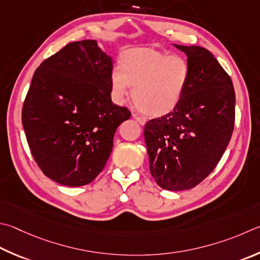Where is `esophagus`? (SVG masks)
Wrapping results in <instances>:
<instances>
[{"mask_svg":"<svg viewBox=\"0 0 260 260\" xmlns=\"http://www.w3.org/2000/svg\"><path fill=\"white\" fill-rule=\"evenodd\" d=\"M133 117L135 118V120L139 122V124H141V125H144L145 122H146V119L144 117H142V116H140V115H138V114H133Z\"/></svg>","mask_w":260,"mask_h":260,"instance_id":"34e87169","label":"esophagus"}]
</instances>
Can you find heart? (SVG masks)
<instances>
[{
  "label": "heart",
  "mask_w": 260,
  "mask_h": 260,
  "mask_svg": "<svg viewBox=\"0 0 260 260\" xmlns=\"http://www.w3.org/2000/svg\"><path fill=\"white\" fill-rule=\"evenodd\" d=\"M190 81L191 67L184 56L133 49L121 55L119 67L112 69L111 95L122 103L133 86L132 95L140 109L146 115L161 116L181 102Z\"/></svg>",
  "instance_id": "heart-1"
}]
</instances>
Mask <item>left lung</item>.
Here are the masks:
<instances>
[{"instance_id":"left-lung-1","label":"left lung","mask_w":260,"mask_h":260,"mask_svg":"<svg viewBox=\"0 0 260 260\" xmlns=\"http://www.w3.org/2000/svg\"><path fill=\"white\" fill-rule=\"evenodd\" d=\"M187 56L191 81L181 102L144 126L150 172L165 190L197 186L214 171L234 128L232 79L200 46L176 45Z\"/></svg>"}]
</instances>
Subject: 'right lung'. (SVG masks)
Wrapping results in <instances>:
<instances>
[{
    "mask_svg": "<svg viewBox=\"0 0 260 260\" xmlns=\"http://www.w3.org/2000/svg\"><path fill=\"white\" fill-rule=\"evenodd\" d=\"M111 56L96 41L66 45L32 76L22 126L37 166L66 186L91 183L105 168L117 127L131 117L111 101Z\"/></svg>",
    "mask_w": 260,
    "mask_h": 260,
    "instance_id": "obj_1",
    "label": "right lung"
}]
</instances>
